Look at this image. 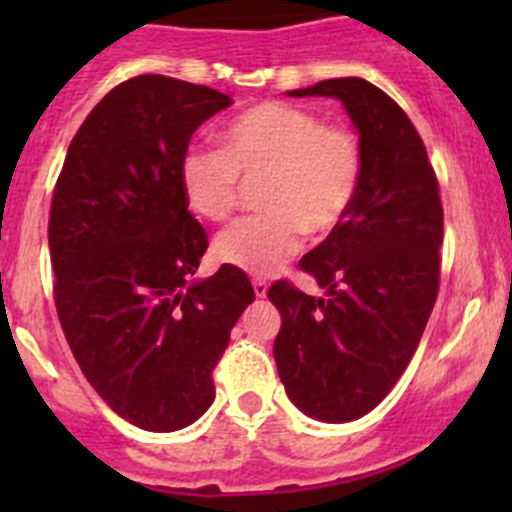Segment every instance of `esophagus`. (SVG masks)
<instances>
[{
	"instance_id": "esophagus-1",
	"label": "esophagus",
	"mask_w": 512,
	"mask_h": 512,
	"mask_svg": "<svg viewBox=\"0 0 512 512\" xmlns=\"http://www.w3.org/2000/svg\"><path fill=\"white\" fill-rule=\"evenodd\" d=\"M252 289H255L257 297H267V289H270V285H267L265 280H255L252 282Z\"/></svg>"
}]
</instances>
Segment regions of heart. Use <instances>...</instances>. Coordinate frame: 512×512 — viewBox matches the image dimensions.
I'll use <instances>...</instances> for the list:
<instances>
[{"label": "heart", "instance_id": "1", "mask_svg": "<svg viewBox=\"0 0 512 512\" xmlns=\"http://www.w3.org/2000/svg\"><path fill=\"white\" fill-rule=\"evenodd\" d=\"M361 173L352 131L285 101L247 108L223 131V151L193 146L178 168L188 208L215 223L235 210L242 183L262 178L265 213L237 220L215 240V257L247 275L275 272L302 247L304 230H337L359 195Z\"/></svg>", "mask_w": 512, "mask_h": 512}]
</instances>
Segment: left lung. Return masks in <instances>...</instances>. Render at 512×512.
Masks as SVG:
<instances>
[{
	"label": "left lung",
	"mask_w": 512,
	"mask_h": 512,
	"mask_svg": "<svg viewBox=\"0 0 512 512\" xmlns=\"http://www.w3.org/2000/svg\"><path fill=\"white\" fill-rule=\"evenodd\" d=\"M289 96L342 101L359 133L364 173L344 223L302 257L327 297L277 282V371L302 414L347 423L369 414L409 366L441 275L443 208L426 146L404 108L356 76Z\"/></svg>",
	"instance_id": "left-lung-1"
}]
</instances>
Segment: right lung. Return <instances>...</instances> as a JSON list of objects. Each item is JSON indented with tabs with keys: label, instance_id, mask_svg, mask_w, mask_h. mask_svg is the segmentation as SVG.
<instances>
[{
	"label": "right lung",
	"instance_id": "add662e5",
	"mask_svg": "<svg viewBox=\"0 0 512 512\" xmlns=\"http://www.w3.org/2000/svg\"><path fill=\"white\" fill-rule=\"evenodd\" d=\"M230 103L170 76L123 81L76 131L51 198L66 342L96 394L146 431H178L210 409L215 364L255 302L235 267L193 280L208 235L178 175L190 136Z\"/></svg>",
	"mask_w": 512,
	"mask_h": 512
}]
</instances>
